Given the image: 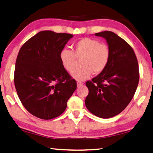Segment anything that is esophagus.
I'll return each instance as SVG.
<instances>
[{
	"label": "esophagus",
	"instance_id": "1",
	"mask_svg": "<svg viewBox=\"0 0 153 153\" xmlns=\"http://www.w3.org/2000/svg\"><path fill=\"white\" fill-rule=\"evenodd\" d=\"M76 84H77V87H80V86H81L82 85H83V82H80V81H78V82H76Z\"/></svg>",
	"mask_w": 153,
	"mask_h": 153
}]
</instances>
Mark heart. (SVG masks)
I'll return each instance as SVG.
<instances>
[{"instance_id": "b5f03b06", "label": "heart", "mask_w": 153, "mask_h": 153, "mask_svg": "<svg viewBox=\"0 0 153 153\" xmlns=\"http://www.w3.org/2000/svg\"><path fill=\"white\" fill-rule=\"evenodd\" d=\"M110 52L108 46L98 40L84 37L73 44V51L64 49L60 52L62 66L68 73H73L77 65V59L81 60V67L72 74L74 79L83 81L92 73L100 74L106 68L110 60Z\"/></svg>"}]
</instances>
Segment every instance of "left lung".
I'll return each mask as SVG.
<instances>
[{
	"label": "left lung",
	"mask_w": 153,
	"mask_h": 153,
	"mask_svg": "<svg viewBox=\"0 0 153 153\" xmlns=\"http://www.w3.org/2000/svg\"><path fill=\"white\" fill-rule=\"evenodd\" d=\"M106 40L110 52L105 70L87 81L86 107L96 116L110 118L121 113L131 100L139 80L137 59L133 49L110 31L95 33Z\"/></svg>",
	"instance_id": "1"
}]
</instances>
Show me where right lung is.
Returning a JSON list of instances; mask_svg holds the SVG:
<instances>
[{
	"mask_svg": "<svg viewBox=\"0 0 153 153\" xmlns=\"http://www.w3.org/2000/svg\"><path fill=\"white\" fill-rule=\"evenodd\" d=\"M73 35L42 31L20 48L16 61L14 85L19 99L31 114L42 120L60 116L76 82L59 59Z\"/></svg>",
	"mask_w": 153,
	"mask_h": 153,
	"instance_id": "obj_1",
	"label": "right lung"
}]
</instances>
